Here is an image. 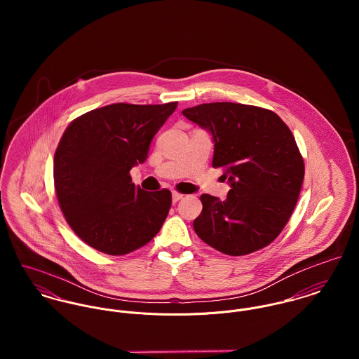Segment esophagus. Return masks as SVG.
<instances>
[{"instance_id": "1", "label": "esophagus", "mask_w": 359, "mask_h": 359, "mask_svg": "<svg viewBox=\"0 0 359 359\" xmlns=\"http://www.w3.org/2000/svg\"><path fill=\"white\" fill-rule=\"evenodd\" d=\"M182 198H184V195L180 194V192H174V194H172V202H174V203H177V202L181 201Z\"/></svg>"}]
</instances>
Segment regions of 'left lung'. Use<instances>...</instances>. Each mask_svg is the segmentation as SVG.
<instances>
[{
	"mask_svg": "<svg viewBox=\"0 0 359 359\" xmlns=\"http://www.w3.org/2000/svg\"><path fill=\"white\" fill-rule=\"evenodd\" d=\"M182 114L212 134V167L232 188L224 202L201 196L196 235L228 256L266 248L289 222L304 180L290 128L272 110L243 103H202Z\"/></svg>",
	"mask_w": 359,
	"mask_h": 359,
	"instance_id": "8db88e82",
	"label": "left lung"
}]
</instances>
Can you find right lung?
I'll list each match as a JSON object with an SVG mask.
<instances>
[{"label":"right lung","mask_w":359,"mask_h":359,"mask_svg":"<svg viewBox=\"0 0 359 359\" xmlns=\"http://www.w3.org/2000/svg\"><path fill=\"white\" fill-rule=\"evenodd\" d=\"M178 102L113 103L74 118L53 156V185L73 232L93 249L124 256L149 243L171 207V192H147L130 170Z\"/></svg>","instance_id":"add662e5"}]
</instances>
